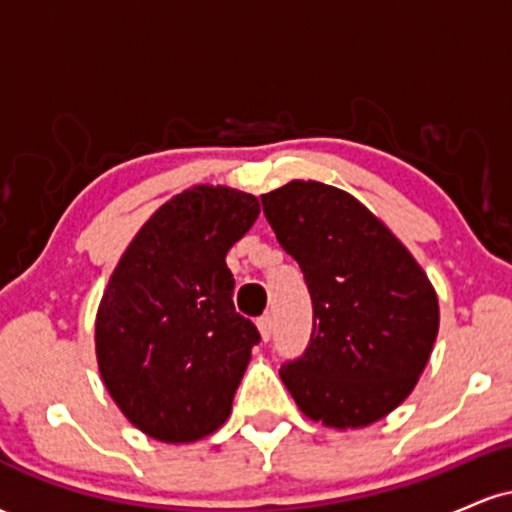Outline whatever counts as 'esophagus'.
Instances as JSON below:
<instances>
[{"mask_svg":"<svg viewBox=\"0 0 512 512\" xmlns=\"http://www.w3.org/2000/svg\"><path fill=\"white\" fill-rule=\"evenodd\" d=\"M257 330H260L262 342H269V339H272V332H274V320H272V315H262L260 320H257Z\"/></svg>","mask_w":512,"mask_h":512,"instance_id":"esophagus-1","label":"esophagus"}]
</instances>
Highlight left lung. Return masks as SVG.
I'll return each mask as SVG.
<instances>
[{
    "label": "left lung",
    "instance_id": "1",
    "mask_svg": "<svg viewBox=\"0 0 512 512\" xmlns=\"http://www.w3.org/2000/svg\"><path fill=\"white\" fill-rule=\"evenodd\" d=\"M276 240L313 298V334L279 375L308 419L363 428L411 395L438 337L433 284L414 255L356 197L317 180L262 195Z\"/></svg>",
    "mask_w": 512,
    "mask_h": 512
}]
</instances>
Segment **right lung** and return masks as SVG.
I'll list each match as a JSON object with an SVG mask.
<instances>
[{
	"label": "right lung",
	"mask_w": 512,
	"mask_h": 512,
	"mask_svg": "<svg viewBox=\"0 0 512 512\" xmlns=\"http://www.w3.org/2000/svg\"><path fill=\"white\" fill-rule=\"evenodd\" d=\"M257 216L255 195L195 185L151 214L110 274L98 370L129 424L161 443H195L231 416L260 332L236 313L226 255Z\"/></svg>",
	"instance_id": "right-lung-1"
}]
</instances>
